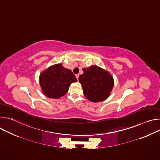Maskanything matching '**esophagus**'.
Returning <instances> with one entry per match:
<instances>
[{"mask_svg":"<svg viewBox=\"0 0 160 160\" xmlns=\"http://www.w3.org/2000/svg\"><path fill=\"white\" fill-rule=\"evenodd\" d=\"M79 76H80V74H77V75H76V78H77V80H78V77H79Z\"/></svg>","mask_w":160,"mask_h":160,"instance_id":"esophagus-1","label":"esophagus"}]
</instances>
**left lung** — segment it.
<instances>
[{
  "mask_svg": "<svg viewBox=\"0 0 160 160\" xmlns=\"http://www.w3.org/2000/svg\"><path fill=\"white\" fill-rule=\"evenodd\" d=\"M83 73L79 77L83 94L90 101L98 102L110 96L114 86L112 76L96 65L83 68Z\"/></svg>",
  "mask_w": 160,
  "mask_h": 160,
  "instance_id": "left-lung-1",
  "label": "left lung"
}]
</instances>
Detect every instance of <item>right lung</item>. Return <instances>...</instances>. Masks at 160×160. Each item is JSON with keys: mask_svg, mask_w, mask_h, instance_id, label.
Here are the masks:
<instances>
[{"mask_svg": "<svg viewBox=\"0 0 160 160\" xmlns=\"http://www.w3.org/2000/svg\"><path fill=\"white\" fill-rule=\"evenodd\" d=\"M77 79L72 72L61 63L49 66L39 76V83L43 94L48 98L59 99L64 96L72 83Z\"/></svg>", "mask_w": 160, "mask_h": 160, "instance_id": "1", "label": "right lung"}]
</instances>
